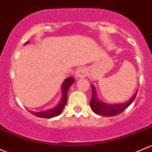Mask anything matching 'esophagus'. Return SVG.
Returning a JSON list of instances; mask_svg holds the SVG:
<instances>
[{"label": "esophagus", "mask_w": 152, "mask_h": 152, "mask_svg": "<svg viewBox=\"0 0 152 152\" xmlns=\"http://www.w3.org/2000/svg\"><path fill=\"white\" fill-rule=\"evenodd\" d=\"M87 69L86 68H80L76 71V76L79 78H84L87 76Z\"/></svg>", "instance_id": "obj_1"}]
</instances>
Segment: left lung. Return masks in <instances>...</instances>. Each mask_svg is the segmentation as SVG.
Here are the masks:
<instances>
[{"mask_svg": "<svg viewBox=\"0 0 152 152\" xmlns=\"http://www.w3.org/2000/svg\"><path fill=\"white\" fill-rule=\"evenodd\" d=\"M91 85H92V98L90 100V107L94 113L100 115V116H114L121 114L134 101L137 95V92H138V90H137L136 92L131 97L130 100L125 103H116V104H109L108 103V104L104 102L100 101L97 98L96 89L93 84H91Z\"/></svg>", "mask_w": 152, "mask_h": 152, "instance_id": "1", "label": "left lung"}]
</instances>
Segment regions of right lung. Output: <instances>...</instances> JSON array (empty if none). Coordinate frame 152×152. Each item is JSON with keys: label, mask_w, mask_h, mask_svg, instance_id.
Wrapping results in <instances>:
<instances>
[{"label": "right lung", "mask_w": 152, "mask_h": 152, "mask_svg": "<svg viewBox=\"0 0 152 152\" xmlns=\"http://www.w3.org/2000/svg\"><path fill=\"white\" fill-rule=\"evenodd\" d=\"M26 42L25 45H26L28 43ZM75 81V79L73 77H68L65 79L63 81V84L61 87V92H62V97L60 99V102L58 104L56 105L54 108H51V109L47 110V111H39V112H36V111H32L28 110L32 114L35 115V116H38V117L41 118H47V119H50V118L55 117V116H59L63 111L64 107L65 106L67 103V95H68V91L70 87L73 84V83Z\"/></svg>", "instance_id": "add662e5"}]
</instances>
